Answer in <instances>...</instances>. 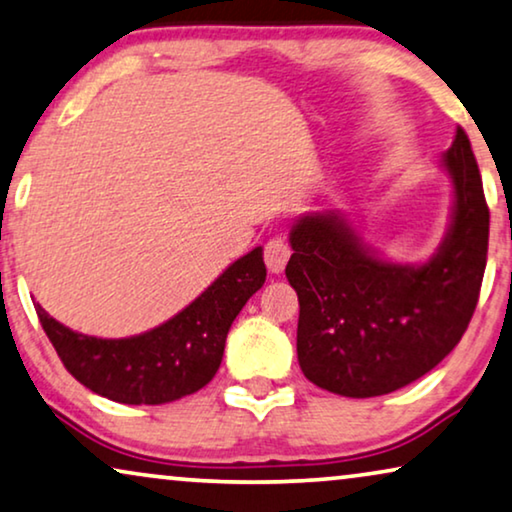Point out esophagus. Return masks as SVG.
<instances>
[{
    "mask_svg": "<svg viewBox=\"0 0 512 512\" xmlns=\"http://www.w3.org/2000/svg\"><path fill=\"white\" fill-rule=\"evenodd\" d=\"M291 258V247L289 242L282 240V237H272V240L265 244V265H268L270 272H284L286 263H289Z\"/></svg>",
    "mask_w": 512,
    "mask_h": 512,
    "instance_id": "obj_1",
    "label": "esophagus"
}]
</instances>
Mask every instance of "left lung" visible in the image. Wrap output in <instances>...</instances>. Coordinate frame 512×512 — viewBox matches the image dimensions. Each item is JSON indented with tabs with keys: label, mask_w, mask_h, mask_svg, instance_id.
<instances>
[{
	"label": "left lung",
	"mask_w": 512,
	"mask_h": 512,
	"mask_svg": "<svg viewBox=\"0 0 512 512\" xmlns=\"http://www.w3.org/2000/svg\"><path fill=\"white\" fill-rule=\"evenodd\" d=\"M454 205L429 261H384L345 214L307 212L293 223L286 279L298 293V363L317 387L347 398L391 394L459 345L487 265L489 209L466 132L443 156Z\"/></svg>",
	"instance_id": "left-lung-1"
}]
</instances>
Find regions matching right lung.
Returning a JSON list of instances; mask_svg holds the SVG:
<instances>
[{
  "label": "right lung",
  "instance_id": "obj_1",
  "mask_svg": "<svg viewBox=\"0 0 512 512\" xmlns=\"http://www.w3.org/2000/svg\"><path fill=\"white\" fill-rule=\"evenodd\" d=\"M263 282V249L256 247L165 324L118 340L76 333L39 303L34 310L60 361L83 387L116 403L160 405L195 394L212 380L230 324Z\"/></svg>",
  "mask_w": 512,
  "mask_h": 512
}]
</instances>
